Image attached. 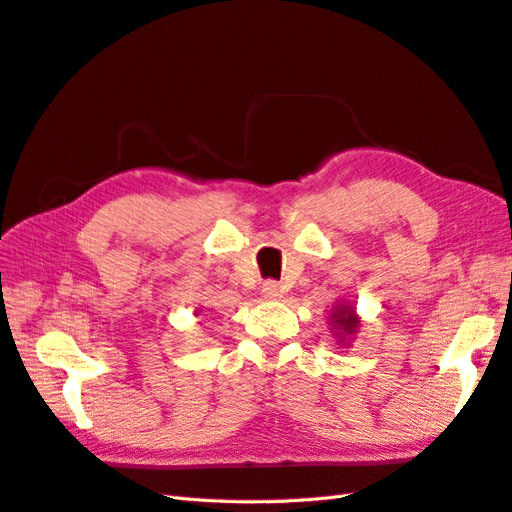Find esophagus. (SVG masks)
<instances>
[{"mask_svg":"<svg viewBox=\"0 0 512 512\" xmlns=\"http://www.w3.org/2000/svg\"><path fill=\"white\" fill-rule=\"evenodd\" d=\"M261 294H264V298H268V300H277V298H281V287L277 281H266L264 285H261Z\"/></svg>","mask_w":512,"mask_h":512,"instance_id":"1","label":"esophagus"}]
</instances>
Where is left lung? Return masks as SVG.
<instances>
[{"instance_id": "left-lung-1", "label": "left lung", "mask_w": 512, "mask_h": 512, "mask_svg": "<svg viewBox=\"0 0 512 512\" xmlns=\"http://www.w3.org/2000/svg\"><path fill=\"white\" fill-rule=\"evenodd\" d=\"M329 329L339 348H350L352 339L357 337L361 329V318L357 309L346 303V300H337L329 313Z\"/></svg>"}]
</instances>
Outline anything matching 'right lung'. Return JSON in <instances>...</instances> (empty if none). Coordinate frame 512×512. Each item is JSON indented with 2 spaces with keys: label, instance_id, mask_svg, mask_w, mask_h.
Listing matches in <instances>:
<instances>
[{
  "label": "right lung",
  "instance_id": "obj_1",
  "mask_svg": "<svg viewBox=\"0 0 512 512\" xmlns=\"http://www.w3.org/2000/svg\"><path fill=\"white\" fill-rule=\"evenodd\" d=\"M199 313H201V309H199V311H196V313H194V316H196V318H199Z\"/></svg>",
  "mask_w": 512,
  "mask_h": 512
}]
</instances>
